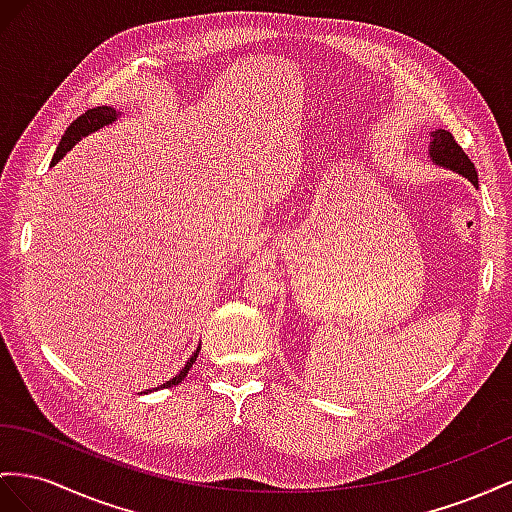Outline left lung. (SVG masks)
Here are the masks:
<instances>
[{
    "mask_svg": "<svg viewBox=\"0 0 512 512\" xmlns=\"http://www.w3.org/2000/svg\"><path fill=\"white\" fill-rule=\"evenodd\" d=\"M430 157L437 164L456 170L458 175L467 177L474 186H478V173L474 168V162L469 160L467 153L463 151L461 144L456 142V138L445 129L432 131V144H430Z\"/></svg>",
    "mask_w": 512,
    "mask_h": 512,
    "instance_id": "obj_1",
    "label": "left lung"
}]
</instances>
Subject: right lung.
<instances>
[{
    "label": "right lung",
    "mask_w": 512,
    "mask_h": 512,
    "mask_svg": "<svg viewBox=\"0 0 512 512\" xmlns=\"http://www.w3.org/2000/svg\"><path fill=\"white\" fill-rule=\"evenodd\" d=\"M114 119H116V110H114V108H108V106H99V108H93V110H86L84 114L77 116V119L67 127V131H64V136H62V140H60V144H58V149H56V153H54V160H51V164H56V162L60 160V157L67 155V151L73 149V144H75L77 140H82L84 136L93 134V131L101 129L103 125H110ZM196 357H199V350H196L194 355L190 357V361H188L186 365H183V370H181L177 376L170 378V381H166L162 387L179 385V383L183 381V378H186V374L190 372V368H192V363L196 361Z\"/></svg>",
    "instance_id": "obj_1"
}]
</instances>
